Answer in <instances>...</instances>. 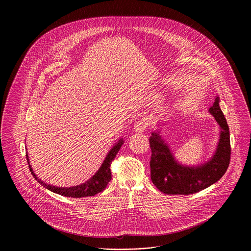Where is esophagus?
<instances>
[{
  "mask_svg": "<svg viewBox=\"0 0 251 251\" xmlns=\"http://www.w3.org/2000/svg\"><path fill=\"white\" fill-rule=\"evenodd\" d=\"M148 122H149V121H148L147 118H142L141 120H139L138 122H136V123L134 124V127H133L134 131H135V132H139V133L144 132V131L146 130V128L148 127V125H149Z\"/></svg>",
  "mask_w": 251,
  "mask_h": 251,
  "instance_id": "1",
  "label": "esophagus"
}]
</instances>
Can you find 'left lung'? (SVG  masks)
Returning <instances> with one entry per match:
<instances>
[{
	"label": "left lung",
	"instance_id": "obj_1",
	"mask_svg": "<svg viewBox=\"0 0 251 251\" xmlns=\"http://www.w3.org/2000/svg\"><path fill=\"white\" fill-rule=\"evenodd\" d=\"M209 112L219 125V140L214 155L197 166H186L178 162L160 132L153 131L150 137L151 157L150 161L152 183L165 194L188 195L214 184L225 174L231 156L230 132L226 119L216 97Z\"/></svg>",
	"mask_w": 251,
	"mask_h": 251
}]
</instances>
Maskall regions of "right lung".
<instances>
[{"label": "right lung", "instance_id": "right-lung-1", "mask_svg": "<svg viewBox=\"0 0 251 251\" xmlns=\"http://www.w3.org/2000/svg\"><path fill=\"white\" fill-rule=\"evenodd\" d=\"M123 144H124L123 139H120L117 143L113 146V148L109 151L104 161L102 162V164L100 166V168L97 171V173L91 179H88L84 183H81V184L76 185V186H72V187H58V186H53L51 184L43 182L41 179H38L36 177V174L34 173V171L32 169V166L30 165L28 153L26 154V156H27L30 171L32 172L34 178L41 185H43L45 188L49 189L50 191H52L54 193H57V194H60V195L66 196V197L81 198V197H87V196H94V195L103 191L106 188L108 182L111 180V178H112L111 177V170H110L111 163L114 160V158L116 157V155H117V153H118V151L121 149Z\"/></svg>", "mask_w": 251, "mask_h": 251}]
</instances>
